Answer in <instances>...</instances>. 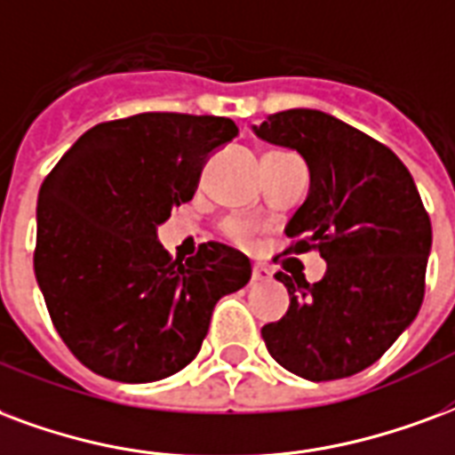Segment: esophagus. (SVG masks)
I'll use <instances>...</instances> for the list:
<instances>
[{"mask_svg":"<svg viewBox=\"0 0 455 455\" xmlns=\"http://www.w3.org/2000/svg\"><path fill=\"white\" fill-rule=\"evenodd\" d=\"M272 272L265 267V265H253V275H251V279L253 282H267L270 279Z\"/></svg>","mask_w":455,"mask_h":455,"instance_id":"34e87169","label":"esophagus"}]
</instances>
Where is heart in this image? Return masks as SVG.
I'll return each mask as SVG.
<instances>
[{"mask_svg": "<svg viewBox=\"0 0 455 455\" xmlns=\"http://www.w3.org/2000/svg\"><path fill=\"white\" fill-rule=\"evenodd\" d=\"M228 231H231V236L238 238V241H245L248 234H251V228H248V224H243V221H234V224L228 227Z\"/></svg>", "mask_w": 455, "mask_h": 455, "instance_id": "1", "label": "heart"}]
</instances>
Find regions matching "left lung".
Segmentation results:
<instances>
[{
	"label": "left lung",
	"mask_w": 455,
	"mask_h": 455,
	"mask_svg": "<svg viewBox=\"0 0 455 455\" xmlns=\"http://www.w3.org/2000/svg\"><path fill=\"white\" fill-rule=\"evenodd\" d=\"M265 142L304 156L311 185L284 234L318 248L321 282L275 277L289 311L262 325L272 359L308 381L364 371L403 335L425 299L432 224L405 164L352 124L291 108L253 124Z\"/></svg>",
	"instance_id": "1"
}]
</instances>
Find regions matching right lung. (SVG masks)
Segmentation results:
<instances>
[{"label": "right lung", "instance_id": "right-lung-1", "mask_svg": "<svg viewBox=\"0 0 455 455\" xmlns=\"http://www.w3.org/2000/svg\"><path fill=\"white\" fill-rule=\"evenodd\" d=\"M236 134L228 117L183 113L100 123L40 185L36 279L60 338L93 373L173 376L200 352L219 299L248 284L236 248L210 241L183 262L156 238Z\"/></svg>", "mask_w": 455, "mask_h": 455}]
</instances>
